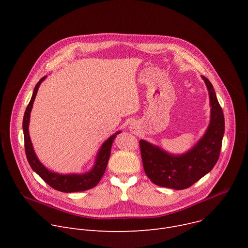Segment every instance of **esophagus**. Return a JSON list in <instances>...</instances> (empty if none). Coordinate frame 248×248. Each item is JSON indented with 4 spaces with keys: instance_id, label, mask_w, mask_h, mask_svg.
I'll list each match as a JSON object with an SVG mask.
<instances>
[{
    "instance_id": "esophagus-1",
    "label": "esophagus",
    "mask_w": 248,
    "mask_h": 248,
    "mask_svg": "<svg viewBox=\"0 0 248 248\" xmlns=\"http://www.w3.org/2000/svg\"><path fill=\"white\" fill-rule=\"evenodd\" d=\"M129 128H130V131H132V132H136V130H137V128H136L135 124H130Z\"/></svg>"
}]
</instances>
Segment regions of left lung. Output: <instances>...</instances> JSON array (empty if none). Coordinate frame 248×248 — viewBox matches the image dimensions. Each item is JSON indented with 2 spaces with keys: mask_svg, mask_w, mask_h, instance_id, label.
Instances as JSON below:
<instances>
[{
  "mask_svg": "<svg viewBox=\"0 0 248 248\" xmlns=\"http://www.w3.org/2000/svg\"><path fill=\"white\" fill-rule=\"evenodd\" d=\"M201 78L209 92L211 115L209 125L197 143L186 153L174 155L143 139L139 141L145 173L159 186L187 188L213 169L219 159L225 132L224 114L213 85L205 77Z\"/></svg>",
  "mask_w": 248,
  "mask_h": 248,
  "instance_id": "8db88e82",
  "label": "left lung"
}]
</instances>
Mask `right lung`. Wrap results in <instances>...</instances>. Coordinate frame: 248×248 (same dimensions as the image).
I'll use <instances>...</instances> for the list:
<instances>
[{
	"label": "right lung",
	"mask_w": 248,
	"mask_h": 248,
	"mask_svg": "<svg viewBox=\"0 0 248 248\" xmlns=\"http://www.w3.org/2000/svg\"><path fill=\"white\" fill-rule=\"evenodd\" d=\"M47 77L42 78L38 83L35 86L33 90V94L31 100L27 106V108L24 113L23 122H22V128H23V135H24V146H25V154L27 161L32 168V170L39 174L40 178L47 183L51 187L56 190L62 192H78V191H84L96 186L107 168L108 161L111 155L112 144L114 142V139L116 138L117 134L121 133V131H117L115 134L110 136L105 142L102 144L101 148L99 149L94 166L92 169L83 173H59L48 170L37 158L35 151L33 149V145L31 143V139L29 136V121H30V113L33 107V102L36 97L37 91L39 89L40 84L46 79Z\"/></svg>",
	"instance_id": "1"
}]
</instances>
